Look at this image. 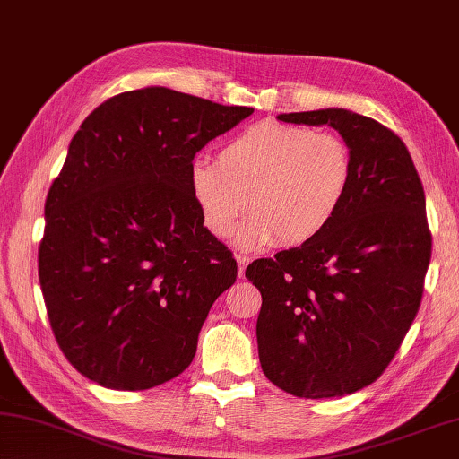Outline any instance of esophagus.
<instances>
[{
	"mask_svg": "<svg viewBox=\"0 0 459 459\" xmlns=\"http://www.w3.org/2000/svg\"><path fill=\"white\" fill-rule=\"evenodd\" d=\"M237 263H238V277L243 279L245 277V269H247V264L251 263V258L243 256V255H237Z\"/></svg>",
	"mask_w": 459,
	"mask_h": 459,
	"instance_id": "obj_1",
	"label": "esophagus"
}]
</instances>
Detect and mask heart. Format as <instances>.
Masks as SVG:
<instances>
[{
  "instance_id": "b5f03b06",
  "label": "heart",
  "mask_w": 459,
  "mask_h": 459,
  "mask_svg": "<svg viewBox=\"0 0 459 459\" xmlns=\"http://www.w3.org/2000/svg\"><path fill=\"white\" fill-rule=\"evenodd\" d=\"M351 178V150L339 136L261 122L232 136L216 162L196 160L190 193L216 238L235 235L248 211L245 248L297 247L329 229Z\"/></svg>"
}]
</instances>
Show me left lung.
I'll return each mask as SVG.
<instances>
[{"label":"left lung","instance_id":"1","mask_svg":"<svg viewBox=\"0 0 459 459\" xmlns=\"http://www.w3.org/2000/svg\"><path fill=\"white\" fill-rule=\"evenodd\" d=\"M277 118L335 128L353 178L327 230L247 266L263 297L258 359L290 395L355 394L387 369L420 311L431 258L426 195L403 140L377 120L343 108Z\"/></svg>","mask_w":459,"mask_h":459}]
</instances>
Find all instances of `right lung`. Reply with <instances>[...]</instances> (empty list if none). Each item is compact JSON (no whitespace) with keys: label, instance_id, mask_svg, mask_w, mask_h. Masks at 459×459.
I'll return each instance as SVG.
<instances>
[{"label":"right lung","instance_id":"obj_1","mask_svg":"<svg viewBox=\"0 0 459 459\" xmlns=\"http://www.w3.org/2000/svg\"><path fill=\"white\" fill-rule=\"evenodd\" d=\"M251 114L152 86L82 122L46 198L38 271L57 345L84 377L140 391L193 361L237 261L203 227L190 169Z\"/></svg>","mask_w":459,"mask_h":459}]
</instances>
